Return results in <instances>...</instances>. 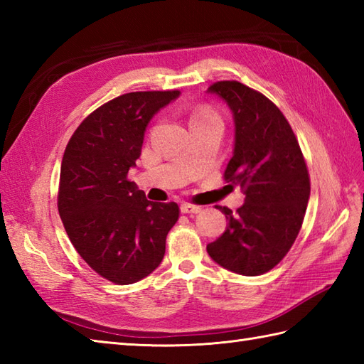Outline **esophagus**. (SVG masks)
I'll list each match as a JSON object with an SVG mask.
<instances>
[{
    "mask_svg": "<svg viewBox=\"0 0 364 364\" xmlns=\"http://www.w3.org/2000/svg\"><path fill=\"white\" fill-rule=\"evenodd\" d=\"M180 210L183 214H197L202 211V208L200 206H196V205H191V203H183L180 206Z\"/></svg>",
    "mask_w": 364,
    "mask_h": 364,
    "instance_id": "esophagus-1",
    "label": "esophagus"
}]
</instances>
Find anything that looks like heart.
<instances>
[{"label":"heart","instance_id":"obj_1","mask_svg":"<svg viewBox=\"0 0 364 364\" xmlns=\"http://www.w3.org/2000/svg\"><path fill=\"white\" fill-rule=\"evenodd\" d=\"M215 115L213 114V112H210V111H198V112H196L194 115H192V120H200V119H214ZM191 120V122H192Z\"/></svg>","mask_w":364,"mask_h":364}]
</instances>
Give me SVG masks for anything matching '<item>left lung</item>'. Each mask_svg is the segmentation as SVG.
<instances>
[{"label": "left lung", "instance_id": "8db88e82", "mask_svg": "<svg viewBox=\"0 0 364 364\" xmlns=\"http://www.w3.org/2000/svg\"><path fill=\"white\" fill-rule=\"evenodd\" d=\"M206 92L227 103L235 122L233 158L225 180L244 189L236 214L208 255L231 272L255 277L275 267L289 252L310 200V176L296 136L282 111L237 81L214 82Z\"/></svg>", "mask_w": 364, "mask_h": 364}]
</instances>
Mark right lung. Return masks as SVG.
I'll return each mask as SVG.
<instances>
[{"label":"right lung","instance_id":"1","mask_svg":"<svg viewBox=\"0 0 364 364\" xmlns=\"http://www.w3.org/2000/svg\"><path fill=\"white\" fill-rule=\"evenodd\" d=\"M180 90L131 92L100 106L76 128L63 158L58 208L81 258L117 284L142 280L166 253L178 205L149 202L127 175L146 127Z\"/></svg>","mask_w":364,"mask_h":364}]
</instances>
